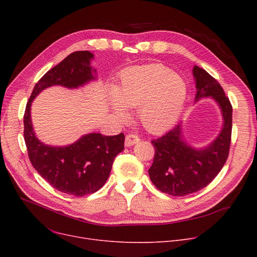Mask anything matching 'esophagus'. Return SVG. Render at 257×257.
Returning a JSON list of instances; mask_svg holds the SVG:
<instances>
[{"instance_id": "1", "label": "esophagus", "mask_w": 257, "mask_h": 257, "mask_svg": "<svg viewBox=\"0 0 257 257\" xmlns=\"http://www.w3.org/2000/svg\"><path fill=\"white\" fill-rule=\"evenodd\" d=\"M139 142H140V138L138 136H136V134H128V136H126V139H125V146L126 147H131V146L136 145Z\"/></svg>"}]
</instances>
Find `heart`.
<instances>
[{"label": "heart", "mask_w": 257, "mask_h": 257, "mask_svg": "<svg viewBox=\"0 0 257 257\" xmlns=\"http://www.w3.org/2000/svg\"><path fill=\"white\" fill-rule=\"evenodd\" d=\"M186 97V85L160 64L146 65L126 74L116 87L112 106L126 117L124 107L137 108V118L149 132L159 133L177 119Z\"/></svg>", "instance_id": "1"}]
</instances>
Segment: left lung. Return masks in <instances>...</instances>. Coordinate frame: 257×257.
<instances>
[{"label": "left lung", "mask_w": 257, "mask_h": 257, "mask_svg": "<svg viewBox=\"0 0 257 257\" xmlns=\"http://www.w3.org/2000/svg\"><path fill=\"white\" fill-rule=\"evenodd\" d=\"M196 101L211 97L222 110L221 133L204 149H194L182 139L181 125L151 141L155 149L149 176L160 192L175 197L196 193L208 185L222 170L229 154L232 130V106L220 83L195 65Z\"/></svg>", "instance_id": "8db88e82"}]
</instances>
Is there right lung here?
Here are the masks:
<instances>
[{"label": "right lung", "instance_id": "obj_1", "mask_svg": "<svg viewBox=\"0 0 257 257\" xmlns=\"http://www.w3.org/2000/svg\"><path fill=\"white\" fill-rule=\"evenodd\" d=\"M92 58L88 51H77L52 67L35 84L24 114V139L32 166L57 191L76 197L96 193L104 185L115 156L124 150V133H90L70 146L52 147L35 137L30 110L34 98L49 86L77 88L96 78Z\"/></svg>", "mask_w": 257, "mask_h": 257}]
</instances>
